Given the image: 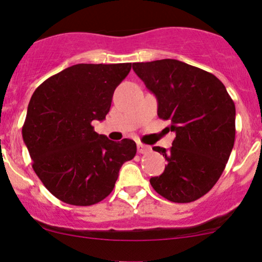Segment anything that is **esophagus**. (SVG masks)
Returning <instances> with one entry per match:
<instances>
[{
  "mask_svg": "<svg viewBox=\"0 0 262 262\" xmlns=\"http://www.w3.org/2000/svg\"><path fill=\"white\" fill-rule=\"evenodd\" d=\"M150 151V147L146 146V145L141 144V142H138V152L139 154H147Z\"/></svg>",
  "mask_w": 262,
  "mask_h": 262,
  "instance_id": "esophagus-1",
  "label": "esophagus"
}]
</instances>
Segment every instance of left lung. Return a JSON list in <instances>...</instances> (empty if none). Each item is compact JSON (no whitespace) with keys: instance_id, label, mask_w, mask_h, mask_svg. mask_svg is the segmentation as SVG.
<instances>
[{"instance_id":"1","label":"left lung","mask_w":262,"mask_h":262,"mask_svg":"<svg viewBox=\"0 0 262 262\" xmlns=\"http://www.w3.org/2000/svg\"><path fill=\"white\" fill-rule=\"evenodd\" d=\"M133 70L154 93L158 117L169 121V150L155 146L168 164L150 179L157 193L188 203L209 192L226 167L236 135V107L219 78L175 59L134 62Z\"/></svg>"}]
</instances>
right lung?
Here are the masks:
<instances>
[{
    "mask_svg": "<svg viewBox=\"0 0 262 262\" xmlns=\"http://www.w3.org/2000/svg\"><path fill=\"white\" fill-rule=\"evenodd\" d=\"M130 69L132 62L70 66L46 79L30 99L23 139L35 173L58 200L82 207L102 201L122 164L137 154L133 140H108L92 125L105 120Z\"/></svg>",
    "mask_w": 262,
    "mask_h": 262,
    "instance_id": "1",
    "label": "right lung"
}]
</instances>
